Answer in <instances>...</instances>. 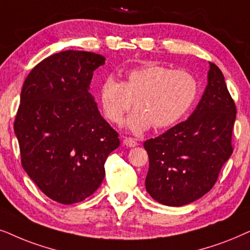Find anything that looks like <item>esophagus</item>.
<instances>
[{
    "label": "esophagus",
    "mask_w": 250,
    "mask_h": 250,
    "mask_svg": "<svg viewBox=\"0 0 250 250\" xmlns=\"http://www.w3.org/2000/svg\"><path fill=\"white\" fill-rule=\"evenodd\" d=\"M123 144H125V146H129V147H135V146L138 145V143H137V141H135L134 138L125 137V139H123Z\"/></svg>",
    "instance_id": "1"
}]
</instances>
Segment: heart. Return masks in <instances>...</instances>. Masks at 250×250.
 I'll return each mask as SVG.
<instances>
[{"mask_svg": "<svg viewBox=\"0 0 250 250\" xmlns=\"http://www.w3.org/2000/svg\"><path fill=\"white\" fill-rule=\"evenodd\" d=\"M199 82L188 71L164 65L147 64L129 69L123 81L106 78L99 86L104 114L114 125H121L134 99L136 109L128 118L134 132L160 129L178 122L198 97Z\"/></svg>", "mask_w": 250, "mask_h": 250, "instance_id": "1", "label": "heart"}]
</instances>
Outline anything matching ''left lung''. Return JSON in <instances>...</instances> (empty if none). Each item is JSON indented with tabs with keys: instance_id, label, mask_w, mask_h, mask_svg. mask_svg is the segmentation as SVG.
Instances as JSON below:
<instances>
[{
	"instance_id": "1",
	"label": "left lung",
	"mask_w": 250,
	"mask_h": 250,
	"mask_svg": "<svg viewBox=\"0 0 250 250\" xmlns=\"http://www.w3.org/2000/svg\"><path fill=\"white\" fill-rule=\"evenodd\" d=\"M209 66L208 85L192 115L144 143L146 191L160 204L179 207L204 197L233 152L235 103L221 69Z\"/></svg>"
}]
</instances>
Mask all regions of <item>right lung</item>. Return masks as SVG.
<instances>
[{
	"instance_id": "right-lung-1",
	"label": "right lung",
	"mask_w": 250,
	"mask_h": 250,
	"mask_svg": "<svg viewBox=\"0 0 250 250\" xmlns=\"http://www.w3.org/2000/svg\"><path fill=\"white\" fill-rule=\"evenodd\" d=\"M102 55L66 50L39 62L26 78L15 119L21 166L46 197L81 202L101 186L119 134L89 92Z\"/></svg>"
}]
</instances>
